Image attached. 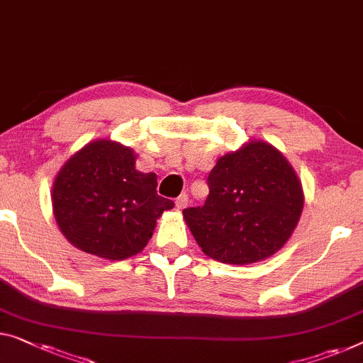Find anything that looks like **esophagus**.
<instances>
[{"label": "esophagus", "instance_id": "esophagus-1", "mask_svg": "<svg viewBox=\"0 0 363 363\" xmlns=\"http://www.w3.org/2000/svg\"><path fill=\"white\" fill-rule=\"evenodd\" d=\"M187 203H189V197H187V194H181V196L176 199V208H177V210L186 208V207H187Z\"/></svg>", "mask_w": 363, "mask_h": 363}]
</instances>
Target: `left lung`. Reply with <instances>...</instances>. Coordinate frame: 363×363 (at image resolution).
Segmentation results:
<instances>
[{
    "mask_svg": "<svg viewBox=\"0 0 363 363\" xmlns=\"http://www.w3.org/2000/svg\"><path fill=\"white\" fill-rule=\"evenodd\" d=\"M207 182L205 203L182 215L208 257L247 266L282 250L298 225L305 194L277 148L251 140L220 156Z\"/></svg>",
    "mask_w": 363,
    "mask_h": 363,
    "instance_id": "1",
    "label": "left lung"
}]
</instances>
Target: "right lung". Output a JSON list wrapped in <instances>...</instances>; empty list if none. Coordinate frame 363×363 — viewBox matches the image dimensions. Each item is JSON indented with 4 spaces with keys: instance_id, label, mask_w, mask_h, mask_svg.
Returning <instances> with one entry per match:
<instances>
[{
    "instance_id": "obj_1",
    "label": "right lung",
    "mask_w": 363,
    "mask_h": 363,
    "mask_svg": "<svg viewBox=\"0 0 363 363\" xmlns=\"http://www.w3.org/2000/svg\"><path fill=\"white\" fill-rule=\"evenodd\" d=\"M137 155L99 138L65 163L52 186V208L63 236L78 250L123 261L142 252L156 220L174 202L158 196L155 172L135 169Z\"/></svg>"
}]
</instances>
